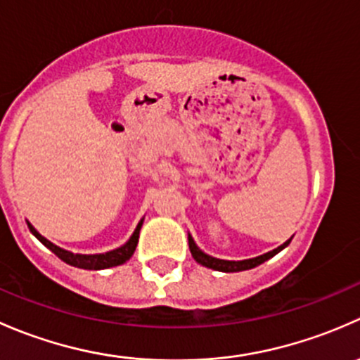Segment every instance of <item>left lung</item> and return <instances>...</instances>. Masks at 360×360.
<instances>
[{
	"label": "left lung",
	"instance_id": "8db88e82",
	"mask_svg": "<svg viewBox=\"0 0 360 360\" xmlns=\"http://www.w3.org/2000/svg\"><path fill=\"white\" fill-rule=\"evenodd\" d=\"M291 240H292V237L289 238V240H285L282 245H278L277 249L270 250V252L261 254V256L250 257V259L230 261V259H219V257H214V256H210V254L203 252V250L198 248L197 244H195L193 237H191V235L188 233V244H190L191 256L195 257V261H197V263H200L202 266L210 268V270H216V271H224V274H233V271H244V270H250V268L259 266L261 263H264V261H268V259H270V257H274L275 254L281 252L282 249L288 248V245L291 244Z\"/></svg>",
	"mask_w": 360,
	"mask_h": 360
}]
</instances>
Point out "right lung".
<instances>
[{"label":"right lung","instance_id":"1","mask_svg":"<svg viewBox=\"0 0 360 360\" xmlns=\"http://www.w3.org/2000/svg\"><path fill=\"white\" fill-rule=\"evenodd\" d=\"M143 221H144V217L139 221V223H137L136 230H134V233L130 235V238L125 242V244L120 245V248H116L112 250H108V252H101V254L71 252V250H66V249L59 248V245L52 244V242H50L49 238L43 237V235L39 233V231L36 230V228L32 226L29 221H27V226H29V230H31V233L34 235V237L38 238V240L41 242L46 249L52 250V252L56 254L59 259H63L64 263L71 264V266H76V268H83V270H104V268H112V266H118V264H123L125 261H129L130 257H132L134 250H136V248H137V240H139V231H141V226H143Z\"/></svg>","mask_w":360,"mask_h":360}]
</instances>
